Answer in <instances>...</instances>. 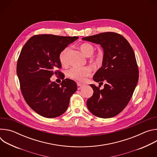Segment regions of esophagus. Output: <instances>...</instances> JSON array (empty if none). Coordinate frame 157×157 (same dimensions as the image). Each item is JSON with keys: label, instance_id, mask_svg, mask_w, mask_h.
I'll list each match as a JSON object with an SVG mask.
<instances>
[{"label": "esophagus", "instance_id": "1", "mask_svg": "<svg viewBox=\"0 0 157 157\" xmlns=\"http://www.w3.org/2000/svg\"><path fill=\"white\" fill-rule=\"evenodd\" d=\"M77 86H78V89L79 90V89H81L83 87V85L81 84L80 83H77Z\"/></svg>", "mask_w": 157, "mask_h": 157}]
</instances>
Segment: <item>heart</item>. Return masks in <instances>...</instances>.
Segmentation results:
<instances>
[{"instance_id": "obj_1", "label": "heart", "mask_w": 157, "mask_h": 157, "mask_svg": "<svg viewBox=\"0 0 157 157\" xmlns=\"http://www.w3.org/2000/svg\"><path fill=\"white\" fill-rule=\"evenodd\" d=\"M80 50L81 52L87 57L91 56L94 52L95 48L90 43H84L80 46ZM70 51V47H65L59 53V58L60 62L63 64H66L68 61V55ZM91 59L94 62L98 63L101 61V58L99 56L92 57ZM91 73V69L88 67H83V68H79V67H73L71 68L68 73V76L74 80L78 81H84L87 76H88Z\"/></svg>"}]
</instances>
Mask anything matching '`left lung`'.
<instances>
[{
  "mask_svg": "<svg viewBox=\"0 0 157 157\" xmlns=\"http://www.w3.org/2000/svg\"><path fill=\"white\" fill-rule=\"evenodd\" d=\"M100 44L104 55L102 66L93 76L102 83L101 89L90 84L94 93L87 101L91 113L101 118H110L122 112L128 104L139 80V69L134 52L128 41L121 35L105 32L82 38Z\"/></svg>",
  "mask_w": 157,
  "mask_h": 157,
  "instance_id": "8db88e82",
  "label": "left lung"
}]
</instances>
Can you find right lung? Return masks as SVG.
<instances>
[{"label": "right lung", "instance_id": "right-lung-1", "mask_svg": "<svg viewBox=\"0 0 157 157\" xmlns=\"http://www.w3.org/2000/svg\"><path fill=\"white\" fill-rule=\"evenodd\" d=\"M78 36L38 35L31 37L22 48L17 64L21 91L28 105L39 115L55 118L68 107L70 97L77 90L73 80L65 79L59 71L60 52ZM58 74L63 79L60 85L50 78Z\"/></svg>", "mask_w": 157, "mask_h": 157}]
</instances>
